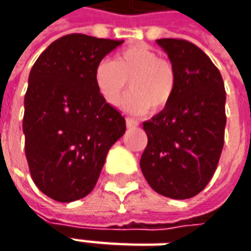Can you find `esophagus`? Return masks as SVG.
I'll return each instance as SVG.
<instances>
[{"label":"esophagus","instance_id":"esophagus-1","mask_svg":"<svg viewBox=\"0 0 251 251\" xmlns=\"http://www.w3.org/2000/svg\"><path fill=\"white\" fill-rule=\"evenodd\" d=\"M138 121L134 120V119H126V126L128 127V128H132V127H138Z\"/></svg>","mask_w":251,"mask_h":251}]
</instances>
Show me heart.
Returning <instances> with one entry per match:
<instances>
[{
  "label": "heart",
  "instance_id": "heart-1",
  "mask_svg": "<svg viewBox=\"0 0 251 251\" xmlns=\"http://www.w3.org/2000/svg\"><path fill=\"white\" fill-rule=\"evenodd\" d=\"M131 93L123 103L131 114H144L151 107L162 110L175 92V70L172 64L159 58L158 53L145 44H135L116 54L114 61L101 60L95 67L93 82L100 98L110 106H117L127 91Z\"/></svg>",
  "mask_w": 251,
  "mask_h": 251
}]
</instances>
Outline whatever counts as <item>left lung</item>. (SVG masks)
<instances>
[{
  "label": "left lung",
  "instance_id": "left-lung-1",
  "mask_svg": "<svg viewBox=\"0 0 251 251\" xmlns=\"http://www.w3.org/2000/svg\"><path fill=\"white\" fill-rule=\"evenodd\" d=\"M175 70L168 106L144 123L148 145L141 170L156 193L173 200L197 196L215 173L226 126L224 79L207 54L180 39H159Z\"/></svg>",
  "mask_w": 251,
  "mask_h": 251
}]
</instances>
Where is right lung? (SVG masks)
<instances>
[{
  "label": "right lung",
  "instance_id": "right-lung-1",
  "mask_svg": "<svg viewBox=\"0 0 251 251\" xmlns=\"http://www.w3.org/2000/svg\"><path fill=\"white\" fill-rule=\"evenodd\" d=\"M123 40L67 34L39 55L25 95V153L37 188L60 202L91 193L126 120L100 98L98 63Z\"/></svg>",
  "mask_w": 251,
  "mask_h": 251
}]
</instances>
